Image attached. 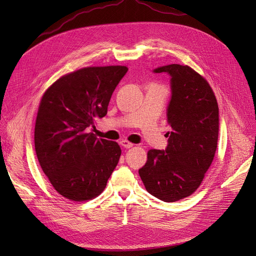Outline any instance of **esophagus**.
<instances>
[{
  "label": "esophagus",
  "mask_w": 256,
  "mask_h": 256,
  "mask_svg": "<svg viewBox=\"0 0 256 256\" xmlns=\"http://www.w3.org/2000/svg\"><path fill=\"white\" fill-rule=\"evenodd\" d=\"M120 144H121V146L124 148H133V145H134L132 143H130L128 140H122L121 142H120Z\"/></svg>",
  "instance_id": "34e87169"
}]
</instances>
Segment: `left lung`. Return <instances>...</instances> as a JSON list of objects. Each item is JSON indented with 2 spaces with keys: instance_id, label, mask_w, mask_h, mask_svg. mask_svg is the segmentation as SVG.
Wrapping results in <instances>:
<instances>
[{
  "instance_id": "8db88e82",
  "label": "left lung",
  "mask_w": 256,
  "mask_h": 256,
  "mask_svg": "<svg viewBox=\"0 0 256 256\" xmlns=\"http://www.w3.org/2000/svg\"><path fill=\"white\" fill-rule=\"evenodd\" d=\"M170 77V100L165 150H150L138 170L146 190L165 202L196 192L216 154L219 136V108L204 78L188 66L172 64L153 70Z\"/></svg>"
}]
</instances>
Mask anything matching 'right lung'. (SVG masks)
I'll return each mask as SVG.
<instances>
[{
    "instance_id": "right-lung-1",
    "label": "right lung",
    "mask_w": 256,
    "mask_h": 256,
    "mask_svg": "<svg viewBox=\"0 0 256 256\" xmlns=\"http://www.w3.org/2000/svg\"><path fill=\"white\" fill-rule=\"evenodd\" d=\"M124 66L88 67L52 84L42 98L35 124L38 162L64 198L84 201L99 196L116 167L121 148L88 128L106 116Z\"/></svg>"
}]
</instances>
